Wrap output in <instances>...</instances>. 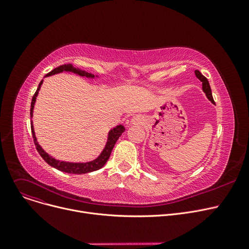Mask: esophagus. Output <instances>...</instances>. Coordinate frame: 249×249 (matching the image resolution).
<instances>
[{
	"mask_svg": "<svg viewBox=\"0 0 249 249\" xmlns=\"http://www.w3.org/2000/svg\"><path fill=\"white\" fill-rule=\"evenodd\" d=\"M140 121L141 120H140V118L138 116H135L131 119V123H133V124H138V123H140Z\"/></svg>",
	"mask_w": 249,
	"mask_h": 249,
	"instance_id": "esophagus-1",
	"label": "esophagus"
}]
</instances>
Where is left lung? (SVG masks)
Returning a JSON list of instances; mask_svg holds the SVG:
<instances>
[{
  "label": "left lung",
  "instance_id": "8db88e82",
  "mask_svg": "<svg viewBox=\"0 0 249 249\" xmlns=\"http://www.w3.org/2000/svg\"><path fill=\"white\" fill-rule=\"evenodd\" d=\"M195 73H196V76H197V77L199 78V80L202 82V88H203V90H204V93L206 94L207 98H208L209 100H210L213 104H215V102H214V100H213V96H212L211 88H210V85H209V82H208V80H207V77L204 76L199 71H196Z\"/></svg>",
  "mask_w": 249,
  "mask_h": 249
}]
</instances>
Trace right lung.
Returning <instances> with one entry per match:
<instances>
[{
  "label": "right lung",
  "mask_w": 249,
  "mask_h": 249,
  "mask_svg": "<svg viewBox=\"0 0 249 249\" xmlns=\"http://www.w3.org/2000/svg\"><path fill=\"white\" fill-rule=\"evenodd\" d=\"M63 71H72V72H75V73H78L80 75H86L88 77L89 76H94L93 74H90L89 72H86L84 71H81V70H76L75 68H73L72 65L71 63H68V64H62L60 65V67L54 69L53 71H51L50 72H48L46 74V76L48 75H51V74H54V73H57V72H61ZM42 84V81L40 82V84H39V87L38 89H36L35 94L32 98V102H31V109H30V116H32V112H33V107H34V103H35V100H36V97H37V94H38V90L39 89H40V86ZM31 131H32V135H33V140H34V143H35V146H36V149L37 151L39 152V154L41 155V158L51 166L55 167L56 169H58V171H61V172H64V173H68V174H77V175H81V174H87V173H90V172H94V171H97V169L103 167L105 165V163L107 162V160H109L110 155H111V152H112V149L115 145V143L117 142L118 138H119L121 136V134L125 131V128L124 126L122 125H119L117 126L116 128L112 129L110 133H109V138H108V142H107V145L106 147H105V149L103 150L102 154L99 156V158L93 161L90 162H86V163H71V162H64V161H59V160H56L54 159H52L51 156H49L46 152H44V150L38 145V143L36 142V137L34 135V129H33V126L31 125Z\"/></svg>",
  "instance_id": "1"
}]
</instances>
